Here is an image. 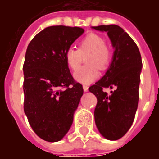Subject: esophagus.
<instances>
[{"mask_svg": "<svg viewBox=\"0 0 159 159\" xmlns=\"http://www.w3.org/2000/svg\"><path fill=\"white\" fill-rule=\"evenodd\" d=\"M83 91H84V92H88V91H89V87L88 86H86V85H83Z\"/></svg>", "mask_w": 159, "mask_h": 159, "instance_id": "1", "label": "esophagus"}]
</instances>
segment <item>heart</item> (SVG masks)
Wrapping results in <instances>:
<instances>
[{
	"mask_svg": "<svg viewBox=\"0 0 159 159\" xmlns=\"http://www.w3.org/2000/svg\"><path fill=\"white\" fill-rule=\"evenodd\" d=\"M88 66L81 67L76 70L73 76L76 82L82 84H90L100 77V69H106L110 64L111 52L106 44L103 37L95 33H90L80 40L78 50L69 48L65 52V59L70 69L76 70L82 59V55H86Z\"/></svg>",
	"mask_w": 159,
	"mask_h": 159,
	"instance_id": "heart-1",
	"label": "heart"
}]
</instances>
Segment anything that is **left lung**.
<instances>
[{"label": "left lung", "mask_w": 159, "mask_h": 159, "mask_svg": "<svg viewBox=\"0 0 159 159\" xmlns=\"http://www.w3.org/2000/svg\"><path fill=\"white\" fill-rule=\"evenodd\" d=\"M92 29L107 32L114 48L106 74L89 89L98 100L94 110L95 124L104 138L117 140L128 132L134 119L139 101L141 56L135 42L120 26L100 25ZM104 87L114 90L108 95L103 91Z\"/></svg>", "instance_id": "obj_1"}]
</instances>
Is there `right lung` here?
Instances as JSON below:
<instances>
[{"label":"right lung","instance_id":"add662e5","mask_svg":"<svg viewBox=\"0 0 159 159\" xmlns=\"http://www.w3.org/2000/svg\"><path fill=\"white\" fill-rule=\"evenodd\" d=\"M83 32L79 27H47L26 50L24 110L34 132L46 141H59L68 133L83 96V86L73 79L65 52Z\"/></svg>","mask_w":159,"mask_h":159}]
</instances>
